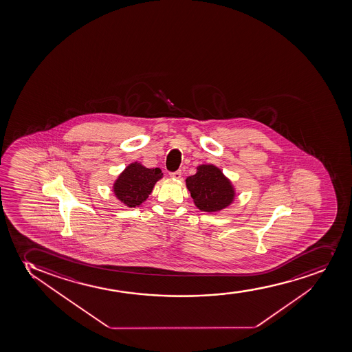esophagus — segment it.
<instances>
[{
	"label": "esophagus",
	"instance_id": "obj_1",
	"mask_svg": "<svg viewBox=\"0 0 352 352\" xmlns=\"http://www.w3.org/2000/svg\"><path fill=\"white\" fill-rule=\"evenodd\" d=\"M170 178L173 179L182 178V170H175V172H170Z\"/></svg>",
	"mask_w": 352,
	"mask_h": 352
}]
</instances>
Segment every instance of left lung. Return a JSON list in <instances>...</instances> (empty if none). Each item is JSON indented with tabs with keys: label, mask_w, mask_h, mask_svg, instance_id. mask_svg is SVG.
I'll return each mask as SVG.
<instances>
[{
	"label": "left lung",
	"mask_w": 352,
	"mask_h": 352,
	"mask_svg": "<svg viewBox=\"0 0 352 352\" xmlns=\"http://www.w3.org/2000/svg\"><path fill=\"white\" fill-rule=\"evenodd\" d=\"M197 173L186 179V186L201 212H215L227 208L234 199L230 180L212 164L200 165Z\"/></svg>",
	"instance_id": "left-lung-1"
}]
</instances>
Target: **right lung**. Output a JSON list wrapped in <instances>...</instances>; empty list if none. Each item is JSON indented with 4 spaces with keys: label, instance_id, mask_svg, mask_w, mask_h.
Segmentation results:
<instances>
[{
    "label": "right lung",
    "instance_id": "right-lung-1",
    "mask_svg": "<svg viewBox=\"0 0 352 352\" xmlns=\"http://www.w3.org/2000/svg\"><path fill=\"white\" fill-rule=\"evenodd\" d=\"M162 178L163 173L158 167L148 168L135 162L125 167L113 182V193L118 200L130 208L140 207L152 193L155 182Z\"/></svg>",
    "mask_w": 352,
    "mask_h": 352
}]
</instances>
